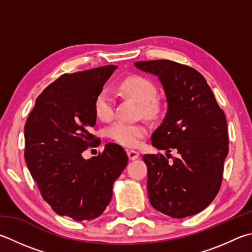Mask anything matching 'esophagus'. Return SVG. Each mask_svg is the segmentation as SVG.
<instances>
[{
  "label": "esophagus",
  "mask_w": 252,
  "mask_h": 252,
  "mask_svg": "<svg viewBox=\"0 0 252 252\" xmlns=\"http://www.w3.org/2000/svg\"><path fill=\"white\" fill-rule=\"evenodd\" d=\"M127 157L131 159V161H134V159L140 157V153L135 150H127Z\"/></svg>",
  "instance_id": "1"
}]
</instances>
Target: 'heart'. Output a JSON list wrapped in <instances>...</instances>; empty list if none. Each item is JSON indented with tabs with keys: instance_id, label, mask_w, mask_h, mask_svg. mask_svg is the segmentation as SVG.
Segmentation results:
<instances>
[{
	"instance_id": "heart-1",
	"label": "heart",
	"mask_w": 252,
	"mask_h": 252,
	"mask_svg": "<svg viewBox=\"0 0 252 252\" xmlns=\"http://www.w3.org/2000/svg\"><path fill=\"white\" fill-rule=\"evenodd\" d=\"M120 89L142 104V111L146 116H153L158 112V104L153 101L157 95V87L149 78L139 75L129 76L121 81ZM94 109L100 120H111L114 114V98L110 91L108 89L99 91L94 98ZM145 134L146 126L141 123L117 121L107 129L109 138L125 146L136 145Z\"/></svg>"
}]
</instances>
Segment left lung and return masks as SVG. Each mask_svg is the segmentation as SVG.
Returning <instances> with one entry per match:
<instances>
[{"mask_svg": "<svg viewBox=\"0 0 252 252\" xmlns=\"http://www.w3.org/2000/svg\"><path fill=\"white\" fill-rule=\"evenodd\" d=\"M138 69L158 77L167 111L151 136L152 145L178 157L144 154L151 205L173 218L205 209L220 189L229 150L227 121L207 81L194 68L175 62H135Z\"/></svg>", "mask_w": 252, "mask_h": 252, "instance_id": "obj_1", "label": "left lung"}]
</instances>
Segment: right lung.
Instances as JSON below:
<instances>
[{"label":"right lung","instance_id":"obj_1","mask_svg":"<svg viewBox=\"0 0 252 252\" xmlns=\"http://www.w3.org/2000/svg\"><path fill=\"white\" fill-rule=\"evenodd\" d=\"M117 66L63 74L43 90L24 127L25 162L43 198L61 216L91 220L103 213L113 183L127 165L122 146L108 143L89 159L81 153L98 139L90 133L94 102Z\"/></svg>","mask_w":252,"mask_h":252}]
</instances>
